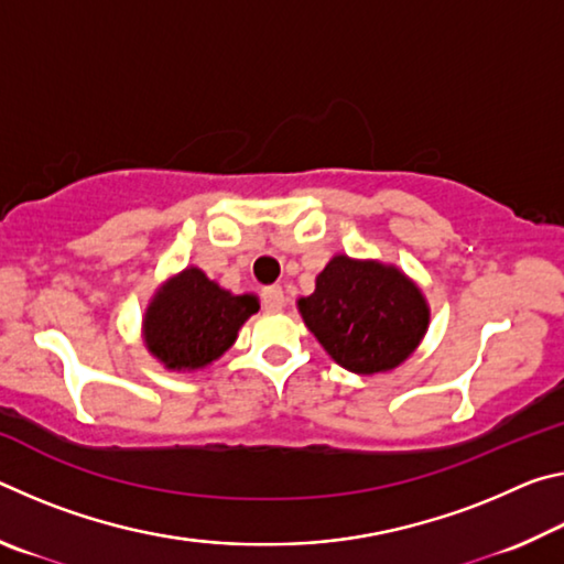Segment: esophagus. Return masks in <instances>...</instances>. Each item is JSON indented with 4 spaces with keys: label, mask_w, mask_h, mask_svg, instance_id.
I'll use <instances>...</instances> for the list:
<instances>
[{
    "label": "esophagus",
    "mask_w": 564,
    "mask_h": 564,
    "mask_svg": "<svg viewBox=\"0 0 564 564\" xmlns=\"http://www.w3.org/2000/svg\"><path fill=\"white\" fill-rule=\"evenodd\" d=\"M261 303L269 313H279L283 308V289L281 285H265L261 291Z\"/></svg>",
    "instance_id": "esophagus-1"
}]
</instances>
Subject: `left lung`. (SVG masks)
Segmentation results:
<instances>
[{"label":"left lung","instance_id":"obj_1","mask_svg":"<svg viewBox=\"0 0 564 564\" xmlns=\"http://www.w3.org/2000/svg\"><path fill=\"white\" fill-rule=\"evenodd\" d=\"M303 323L328 356L350 373L398 368L423 340L431 308L395 265L333 256L316 291L299 299Z\"/></svg>","mask_w":564,"mask_h":564}]
</instances>
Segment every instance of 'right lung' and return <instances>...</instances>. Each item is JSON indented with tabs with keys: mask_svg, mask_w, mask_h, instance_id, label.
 Listing matches in <instances>:
<instances>
[{
	"mask_svg": "<svg viewBox=\"0 0 564 564\" xmlns=\"http://www.w3.org/2000/svg\"><path fill=\"white\" fill-rule=\"evenodd\" d=\"M259 308L256 295H234L188 265L151 299L144 343L169 370L206 368L234 346L238 328Z\"/></svg>",
	"mask_w": 564,
	"mask_h": 564,
	"instance_id": "obj_1",
	"label": "right lung"
}]
</instances>
